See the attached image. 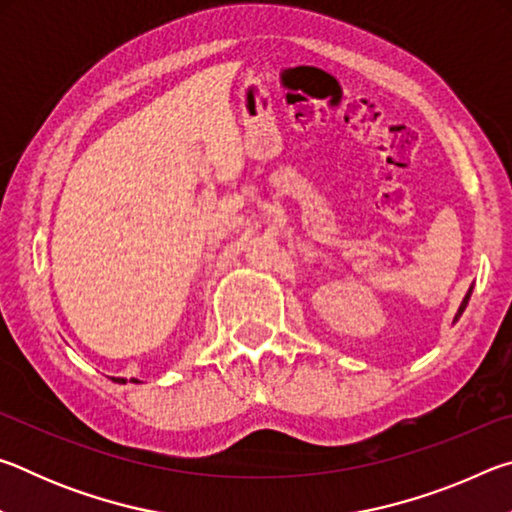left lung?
<instances>
[{"instance_id":"obj_1","label":"left lung","mask_w":512,"mask_h":512,"mask_svg":"<svg viewBox=\"0 0 512 512\" xmlns=\"http://www.w3.org/2000/svg\"><path fill=\"white\" fill-rule=\"evenodd\" d=\"M472 289H474V284H470V289H467V293H465V298H463V302H461V307H458V311H456V316H454V323H458V318L463 316V311H465V307H467V302H470V296H472Z\"/></svg>"}]
</instances>
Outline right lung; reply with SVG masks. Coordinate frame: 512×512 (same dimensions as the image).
<instances>
[{
  "label": "right lung",
  "instance_id": "1",
  "mask_svg": "<svg viewBox=\"0 0 512 512\" xmlns=\"http://www.w3.org/2000/svg\"><path fill=\"white\" fill-rule=\"evenodd\" d=\"M110 379L115 381V384H126L124 377H110ZM131 381H135V384H140V379H131Z\"/></svg>",
  "mask_w": 512,
  "mask_h": 512
}]
</instances>
